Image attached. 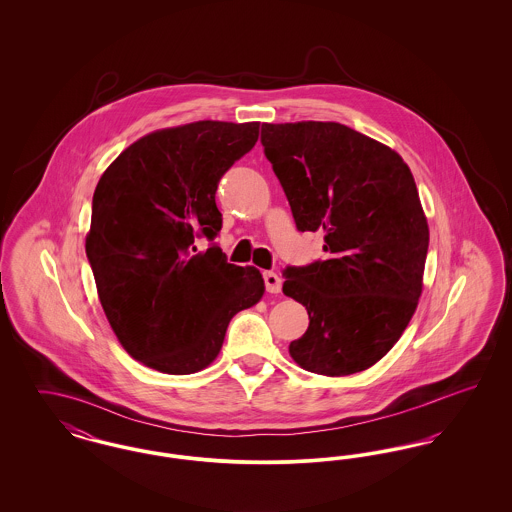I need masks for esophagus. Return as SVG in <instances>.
<instances>
[{
	"mask_svg": "<svg viewBox=\"0 0 512 512\" xmlns=\"http://www.w3.org/2000/svg\"><path fill=\"white\" fill-rule=\"evenodd\" d=\"M263 278H265V288H267V292L270 293H280L282 290V278L276 274V272H265L263 274Z\"/></svg>",
	"mask_w": 512,
	"mask_h": 512,
	"instance_id": "34e87169",
	"label": "esophagus"
}]
</instances>
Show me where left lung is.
I'll return each instance as SVG.
<instances>
[{"label":"left lung","instance_id":"left-lung-1","mask_svg":"<svg viewBox=\"0 0 512 512\" xmlns=\"http://www.w3.org/2000/svg\"><path fill=\"white\" fill-rule=\"evenodd\" d=\"M261 144L299 232H324L326 259L284 270L309 313L290 343L309 372L347 376L401 338L422 293L428 222L413 174L388 146L338 122L263 124Z\"/></svg>","mask_w":512,"mask_h":512}]
</instances>
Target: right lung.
Instances as JSON below:
<instances>
[{
    "label": "right lung",
    "instance_id": "add662e5",
    "mask_svg": "<svg viewBox=\"0 0 512 512\" xmlns=\"http://www.w3.org/2000/svg\"><path fill=\"white\" fill-rule=\"evenodd\" d=\"M259 138V122L199 121L147 134L99 178L86 255L122 347L167 374L215 361L228 322L265 292L257 268L226 261L220 178ZM212 244L197 252L194 242Z\"/></svg>",
    "mask_w": 512,
    "mask_h": 512
}]
</instances>
